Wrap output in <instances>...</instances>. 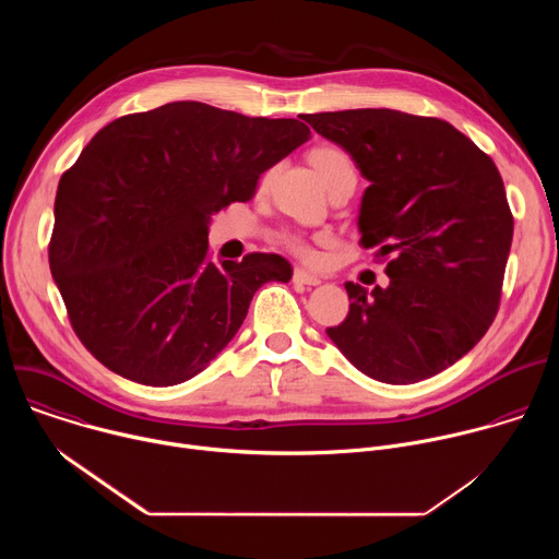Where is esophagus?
<instances>
[{"mask_svg": "<svg viewBox=\"0 0 559 559\" xmlns=\"http://www.w3.org/2000/svg\"><path fill=\"white\" fill-rule=\"evenodd\" d=\"M294 283H298V285H318V283H321V278H318V276H313V274H307L305 270H294Z\"/></svg>", "mask_w": 559, "mask_h": 559, "instance_id": "obj_1", "label": "esophagus"}]
</instances>
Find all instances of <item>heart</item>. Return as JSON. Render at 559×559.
<instances>
[{
    "mask_svg": "<svg viewBox=\"0 0 559 559\" xmlns=\"http://www.w3.org/2000/svg\"><path fill=\"white\" fill-rule=\"evenodd\" d=\"M311 164L316 166L318 175H321V179L328 183V188H332L334 183H338L341 179H347V177H356V166H354V158L341 150V147H332V145H325V147H318L311 152ZM285 248L296 254L300 261L305 263H313L316 261V250L311 248L309 241H305L302 236L298 234H287L283 238Z\"/></svg>",
    "mask_w": 559,
    "mask_h": 559,
    "instance_id": "1",
    "label": "heart"
}]
</instances>
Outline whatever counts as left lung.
I'll return each mask as SVG.
<instances>
[{
	"instance_id": "left-lung-1",
	"label": "left lung",
	"mask_w": 559,
	"mask_h": 559,
	"mask_svg": "<svg viewBox=\"0 0 559 559\" xmlns=\"http://www.w3.org/2000/svg\"><path fill=\"white\" fill-rule=\"evenodd\" d=\"M345 147L369 188L360 246L389 285L345 283L349 313L328 336L373 380L409 384L475 347L500 309L513 214L493 158L449 121L362 108L302 115Z\"/></svg>"
}]
</instances>
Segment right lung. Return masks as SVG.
Wrapping results in <instances>:
<instances>
[{"label":"right lung","mask_w":559,"mask_h":559,"mask_svg":"<svg viewBox=\"0 0 559 559\" xmlns=\"http://www.w3.org/2000/svg\"><path fill=\"white\" fill-rule=\"evenodd\" d=\"M309 139L298 119L175 102L115 119L55 197L52 278L76 338L110 371L150 386L203 371L243 325L257 289L289 263L252 252L210 261V214Z\"/></svg>","instance_id":"right-lung-1"}]
</instances>
